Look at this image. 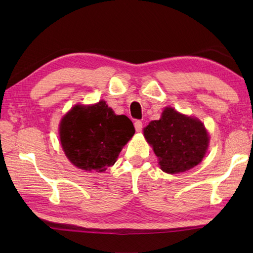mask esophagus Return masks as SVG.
Instances as JSON below:
<instances>
[{
	"instance_id": "esophagus-1",
	"label": "esophagus",
	"mask_w": 253,
	"mask_h": 253,
	"mask_svg": "<svg viewBox=\"0 0 253 253\" xmlns=\"http://www.w3.org/2000/svg\"><path fill=\"white\" fill-rule=\"evenodd\" d=\"M142 122L141 121H136L135 122V129H136V131H138V132H140L141 130H142Z\"/></svg>"
}]
</instances>
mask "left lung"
Wrapping results in <instances>:
<instances>
[{"label":"left lung","instance_id":"8db88e82","mask_svg":"<svg viewBox=\"0 0 253 253\" xmlns=\"http://www.w3.org/2000/svg\"><path fill=\"white\" fill-rule=\"evenodd\" d=\"M143 133L165 173H181L195 168L208 149L209 137L202 123L171 107H166L162 117L150 123Z\"/></svg>","mask_w":253,"mask_h":253}]
</instances>
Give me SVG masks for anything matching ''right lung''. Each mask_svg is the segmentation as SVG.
<instances>
[{"label": "right lung", "instance_id": "1", "mask_svg": "<svg viewBox=\"0 0 253 253\" xmlns=\"http://www.w3.org/2000/svg\"><path fill=\"white\" fill-rule=\"evenodd\" d=\"M135 133L131 121L115 115L104 101L76 105L63 118L60 137L71 162L87 171H104L114 165L121 150Z\"/></svg>", "mask_w": 253, "mask_h": 253}]
</instances>
